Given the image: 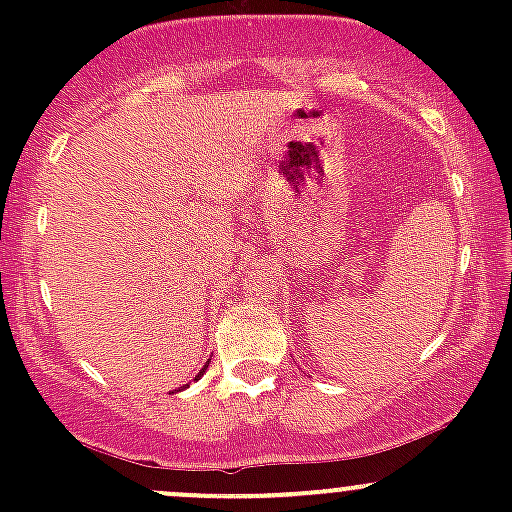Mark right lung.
Segmentation results:
<instances>
[{"mask_svg":"<svg viewBox=\"0 0 512 512\" xmlns=\"http://www.w3.org/2000/svg\"><path fill=\"white\" fill-rule=\"evenodd\" d=\"M205 369H208V364H205V366H203V369H200V371H198V376H195V381H198V379H200V376H203V374H205ZM188 386H190V384H185V386H180V389H175V391H183V389H188ZM175 391H173V394H175Z\"/></svg>","mask_w":512,"mask_h":512,"instance_id":"right-lung-1","label":"right lung"}]
</instances>
